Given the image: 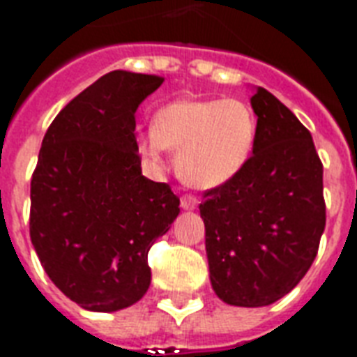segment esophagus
<instances>
[{"mask_svg": "<svg viewBox=\"0 0 357 357\" xmlns=\"http://www.w3.org/2000/svg\"><path fill=\"white\" fill-rule=\"evenodd\" d=\"M181 208L187 209V211H190V209H197L198 208V198L192 197V195H185V197H181Z\"/></svg>", "mask_w": 357, "mask_h": 357, "instance_id": "esophagus-1", "label": "esophagus"}]
</instances>
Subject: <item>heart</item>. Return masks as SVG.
<instances>
[{
    "mask_svg": "<svg viewBox=\"0 0 357 357\" xmlns=\"http://www.w3.org/2000/svg\"><path fill=\"white\" fill-rule=\"evenodd\" d=\"M257 116L238 99H181L162 106L153 129L138 132L136 153L159 168L167 149L178 151L176 170L195 189H215L236 178L251 157Z\"/></svg>",
    "mask_w": 357,
    "mask_h": 357,
    "instance_id": "obj_1",
    "label": "heart"
}]
</instances>
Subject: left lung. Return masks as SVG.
Masks as SVG:
<instances>
[{
	"label": "left lung",
	"mask_w": 357,
	"mask_h": 357,
	"mask_svg": "<svg viewBox=\"0 0 357 357\" xmlns=\"http://www.w3.org/2000/svg\"><path fill=\"white\" fill-rule=\"evenodd\" d=\"M257 140L243 170L204 195L209 281L228 305L266 307L311 268L326 227L322 162L311 132L255 88Z\"/></svg>",
	"instance_id": "obj_1"
}]
</instances>
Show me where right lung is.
Segmentation results:
<instances>
[{
	"instance_id": "obj_1",
	"label": "right lung",
	"mask_w": 357,
	"mask_h": 357,
	"mask_svg": "<svg viewBox=\"0 0 357 357\" xmlns=\"http://www.w3.org/2000/svg\"><path fill=\"white\" fill-rule=\"evenodd\" d=\"M162 78L112 70L76 95L43 138L29 236L46 275L95 312L148 292V252L179 215L167 183L142 176L135 114Z\"/></svg>"
}]
</instances>
